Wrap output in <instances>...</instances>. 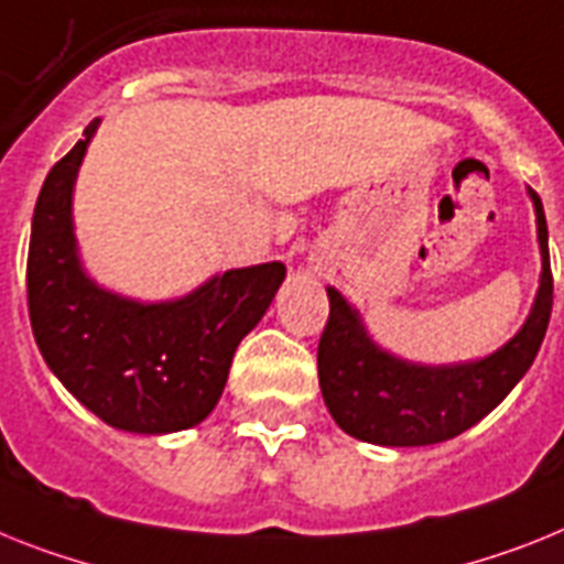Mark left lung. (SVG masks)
Wrapping results in <instances>:
<instances>
[{
	"label": "left lung",
	"mask_w": 564,
	"mask_h": 564,
	"mask_svg": "<svg viewBox=\"0 0 564 564\" xmlns=\"http://www.w3.org/2000/svg\"><path fill=\"white\" fill-rule=\"evenodd\" d=\"M528 194L542 254L539 290L522 329L485 358L442 367L404 361L376 344L361 312L335 286H326L329 321L318 344V381L326 410L344 433L381 447L447 442L479 424L531 370L551 321L553 274L545 209L531 186Z\"/></svg>",
	"instance_id": "1"
}]
</instances>
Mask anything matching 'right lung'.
I'll return each mask as SVG.
<instances>
[{
    "label": "right lung",
    "mask_w": 564,
    "mask_h": 564,
    "mask_svg": "<svg viewBox=\"0 0 564 564\" xmlns=\"http://www.w3.org/2000/svg\"><path fill=\"white\" fill-rule=\"evenodd\" d=\"M97 126L51 169L33 209V338L51 372L97 419L126 433H177L215 410L235 349L267 315L286 267L229 269L160 304L102 290L85 272L74 235V183Z\"/></svg>",
    "instance_id": "add662e5"
}]
</instances>
